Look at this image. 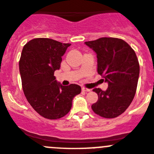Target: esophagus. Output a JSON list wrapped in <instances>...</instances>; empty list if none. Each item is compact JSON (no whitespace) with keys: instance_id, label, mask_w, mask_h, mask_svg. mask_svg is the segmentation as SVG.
Wrapping results in <instances>:
<instances>
[{"instance_id":"obj_1","label":"esophagus","mask_w":154,"mask_h":154,"mask_svg":"<svg viewBox=\"0 0 154 154\" xmlns=\"http://www.w3.org/2000/svg\"><path fill=\"white\" fill-rule=\"evenodd\" d=\"M82 91H83V92H90L91 89H86V88H84V87H82Z\"/></svg>"}]
</instances>
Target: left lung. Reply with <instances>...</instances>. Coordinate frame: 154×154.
Wrapping results in <instances>:
<instances>
[{"mask_svg": "<svg viewBox=\"0 0 154 154\" xmlns=\"http://www.w3.org/2000/svg\"><path fill=\"white\" fill-rule=\"evenodd\" d=\"M97 56L98 74L108 84L106 91L93 89L98 99L92 105L96 114L114 118L123 113L133 100L139 77V63L132 47L123 40L101 37L85 42Z\"/></svg>", "mask_w": 154, "mask_h": 154, "instance_id": "1", "label": "left lung"}]
</instances>
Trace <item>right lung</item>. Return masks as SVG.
Returning a JSON list of instances; mask_svg holds the SVG:
<instances>
[{"mask_svg": "<svg viewBox=\"0 0 154 154\" xmlns=\"http://www.w3.org/2000/svg\"><path fill=\"white\" fill-rule=\"evenodd\" d=\"M70 46L49 38H35L22 49L19 72L24 94L31 107L50 120L65 116L71 110L73 98L81 92L78 85L62 86L54 76Z\"/></svg>", "mask_w": 154, "mask_h": 154, "instance_id": "obj_1", "label": "right lung"}]
</instances>
